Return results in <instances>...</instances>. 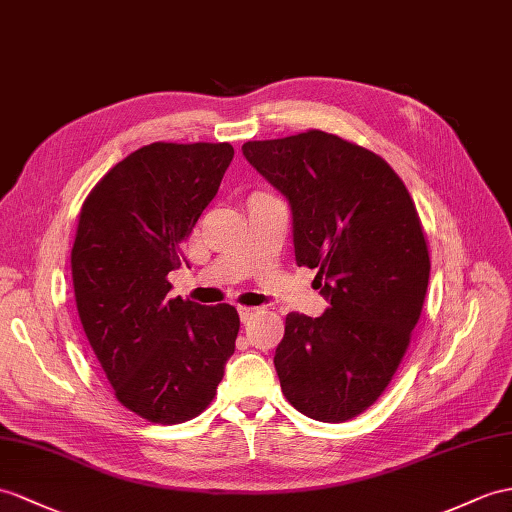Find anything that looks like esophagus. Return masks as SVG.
Instances as JSON below:
<instances>
[{"instance_id": "34e87169", "label": "esophagus", "mask_w": 512, "mask_h": 512, "mask_svg": "<svg viewBox=\"0 0 512 512\" xmlns=\"http://www.w3.org/2000/svg\"><path fill=\"white\" fill-rule=\"evenodd\" d=\"M239 315H241V321L247 323L249 319H252L256 315V308H247V306H239Z\"/></svg>"}]
</instances>
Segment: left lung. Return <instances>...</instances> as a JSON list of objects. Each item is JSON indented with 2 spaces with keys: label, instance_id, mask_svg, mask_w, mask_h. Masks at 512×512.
<instances>
[{
  "label": "left lung",
  "instance_id": "obj_1",
  "mask_svg": "<svg viewBox=\"0 0 512 512\" xmlns=\"http://www.w3.org/2000/svg\"><path fill=\"white\" fill-rule=\"evenodd\" d=\"M243 156L286 195L295 263L317 269L330 308L286 315L276 365L299 413L341 423L376 404L410 345L430 254L413 197L389 162L321 130L247 141Z\"/></svg>",
  "mask_w": 512,
  "mask_h": 512
}]
</instances>
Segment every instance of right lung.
<instances>
[{
	"label": "right lung",
	"mask_w": 512,
	"mask_h": 512,
	"mask_svg": "<svg viewBox=\"0 0 512 512\" xmlns=\"http://www.w3.org/2000/svg\"><path fill=\"white\" fill-rule=\"evenodd\" d=\"M232 156L230 143L145 145L80 210L71 276L84 334L121 406L160 426L204 413L241 328L230 304L167 297Z\"/></svg>",
	"instance_id": "add662e5"
}]
</instances>
